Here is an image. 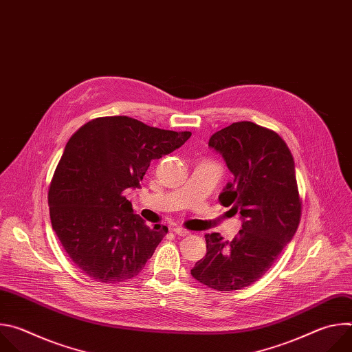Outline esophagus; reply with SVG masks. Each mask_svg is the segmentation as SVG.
I'll list each match as a JSON object with an SVG mask.
<instances>
[{"label": "esophagus", "instance_id": "34e87169", "mask_svg": "<svg viewBox=\"0 0 352 352\" xmlns=\"http://www.w3.org/2000/svg\"><path fill=\"white\" fill-rule=\"evenodd\" d=\"M173 232H174L175 235H178V236L189 235V231H188V230H185V228H182V227H174V228H173Z\"/></svg>", "mask_w": 352, "mask_h": 352}]
</instances>
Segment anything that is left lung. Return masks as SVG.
Returning <instances> with one entry per match:
<instances>
[{"mask_svg":"<svg viewBox=\"0 0 352 352\" xmlns=\"http://www.w3.org/2000/svg\"><path fill=\"white\" fill-rule=\"evenodd\" d=\"M209 146L234 175L219 200L241 214L242 228L232 241H224L219 232L206 234V256L190 274L217 291L242 289L272 267L298 228L302 202L295 164L274 131L250 121L223 128Z\"/></svg>","mask_w":352,"mask_h":352,"instance_id":"obj_1","label":"left lung"}]
</instances>
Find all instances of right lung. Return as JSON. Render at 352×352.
Segmentation results:
<instances>
[{
  "instance_id": "obj_1",
  "label": "right lung",
  "mask_w": 352,
  "mask_h": 352,
  "mask_svg": "<svg viewBox=\"0 0 352 352\" xmlns=\"http://www.w3.org/2000/svg\"><path fill=\"white\" fill-rule=\"evenodd\" d=\"M190 132L148 126L129 117H100L68 140L48 189L50 219L63 248L90 278L120 283L138 276L168 228H153L125 197L150 162L181 147Z\"/></svg>"
}]
</instances>
